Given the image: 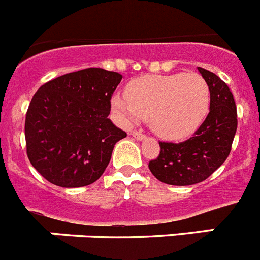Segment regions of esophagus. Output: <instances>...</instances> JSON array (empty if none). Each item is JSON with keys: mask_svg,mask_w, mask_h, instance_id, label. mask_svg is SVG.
I'll return each mask as SVG.
<instances>
[{"mask_svg": "<svg viewBox=\"0 0 260 260\" xmlns=\"http://www.w3.org/2000/svg\"><path fill=\"white\" fill-rule=\"evenodd\" d=\"M132 135L135 138V139H138V141H142V139H144V137H146V135H144L143 133H142V132H137V130H134V132L132 133Z\"/></svg>", "mask_w": 260, "mask_h": 260, "instance_id": "34e87169", "label": "esophagus"}]
</instances>
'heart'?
I'll list each match as a JSON object with an SVG mask.
<instances>
[{
    "mask_svg": "<svg viewBox=\"0 0 260 260\" xmlns=\"http://www.w3.org/2000/svg\"><path fill=\"white\" fill-rule=\"evenodd\" d=\"M126 98L113 108L132 119H148L153 132L171 141L189 137L202 125L210 108V87L197 73L150 74L132 80Z\"/></svg>",
    "mask_w": 260,
    "mask_h": 260,
    "instance_id": "heart-1",
    "label": "heart"
}]
</instances>
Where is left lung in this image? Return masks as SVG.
<instances>
[{"mask_svg":"<svg viewBox=\"0 0 260 260\" xmlns=\"http://www.w3.org/2000/svg\"><path fill=\"white\" fill-rule=\"evenodd\" d=\"M198 70L210 87V113L185 142H158L160 153L148 162L151 173L168 185L187 186L207 180L229 156L237 130V108L229 87L211 71Z\"/></svg>","mask_w":260,"mask_h":260,"instance_id":"8db88e82","label":"left lung"}]
</instances>
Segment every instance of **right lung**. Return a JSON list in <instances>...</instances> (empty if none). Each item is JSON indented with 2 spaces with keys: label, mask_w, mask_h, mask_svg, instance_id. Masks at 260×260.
<instances>
[{
  "label": "right lung",
  "mask_w": 260,
  "mask_h": 260,
  "mask_svg": "<svg viewBox=\"0 0 260 260\" xmlns=\"http://www.w3.org/2000/svg\"><path fill=\"white\" fill-rule=\"evenodd\" d=\"M122 75L88 68L44 83L26 113L24 135L32 167L50 183L82 187L98 181L114 144L126 137L108 116Z\"/></svg>",
  "instance_id": "right-lung-1"
}]
</instances>
